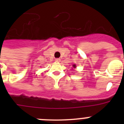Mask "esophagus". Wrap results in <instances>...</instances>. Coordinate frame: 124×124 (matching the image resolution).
I'll list each match as a JSON object with an SVG mask.
<instances>
[{"label":"esophagus","mask_w":124,"mask_h":124,"mask_svg":"<svg viewBox=\"0 0 124 124\" xmlns=\"http://www.w3.org/2000/svg\"><path fill=\"white\" fill-rule=\"evenodd\" d=\"M55 61H56V62H60V61H61V60H60V58H56V60H55Z\"/></svg>","instance_id":"esophagus-1"}]
</instances>
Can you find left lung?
I'll return each instance as SVG.
<instances>
[{"mask_svg": "<svg viewBox=\"0 0 124 124\" xmlns=\"http://www.w3.org/2000/svg\"><path fill=\"white\" fill-rule=\"evenodd\" d=\"M73 68H76V65L75 64H73Z\"/></svg>", "mask_w": 124, "mask_h": 124, "instance_id": "1", "label": "left lung"}]
</instances>
